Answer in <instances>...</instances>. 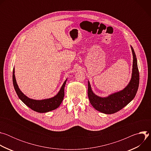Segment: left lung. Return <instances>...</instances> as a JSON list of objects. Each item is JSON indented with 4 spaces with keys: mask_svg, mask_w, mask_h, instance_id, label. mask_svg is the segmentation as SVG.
<instances>
[{
    "mask_svg": "<svg viewBox=\"0 0 151 151\" xmlns=\"http://www.w3.org/2000/svg\"><path fill=\"white\" fill-rule=\"evenodd\" d=\"M131 48L133 56L132 76L130 82L123 90L107 97H100L93 92L88 81V99L91 105L97 111L106 114H114L122 109L134 98L139 85V72L134 51L132 46Z\"/></svg>",
    "mask_w": 151,
    "mask_h": 151,
    "instance_id": "left-lung-1",
    "label": "left lung"
}]
</instances>
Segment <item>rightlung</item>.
<instances>
[{"instance_id":"right-lung-1","label":"right lung","mask_w":151,"mask_h":151,"mask_svg":"<svg viewBox=\"0 0 151 151\" xmlns=\"http://www.w3.org/2000/svg\"><path fill=\"white\" fill-rule=\"evenodd\" d=\"M14 73H15V71L14 69L13 74H12V81H13L14 87L17 93V94L18 95L20 100L22 101L26 105L29 107L31 109L37 112L45 113V112H48L53 111L59 107V106L61 103L64 98V87H65L67 79L64 81L60 90L55 96L48 99L36 100H33V99H29L20 91L16 82Z\"/></svg>"}]
</instances>
